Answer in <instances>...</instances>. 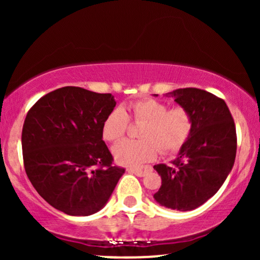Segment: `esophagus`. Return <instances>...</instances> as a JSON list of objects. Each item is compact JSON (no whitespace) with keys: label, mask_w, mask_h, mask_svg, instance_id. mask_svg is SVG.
<instances>
[{"label":"esophagus","mask_w":260,"mask_h":260,"mask_svg":"<svg viewBox=\"0 0 260 260\" xmlns=\"http://www.w3.org/2000/svg\"><path fill=\"white\" fill-rule=\"evenodd\" d=\"M148 170H149V168H145L144 170H142V169H129L128 171H129L131 174L137 175L138 177H143V176H145V174H147Z\"/></svg>","instance_id":"1"}]
</instances>
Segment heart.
Returning <instances> with one entry per match:
<instances>
[{
    "label": "heart",
    "instance_id": "1",
    "mask_svg": "<svg viewBox=\"0 0 260 260\" xmlns=\"http://www.w3.org/2000/svg\"><path fill=\"white\" fill-rule=\"evenodd\" d=\"M128 116L143 123L138 140L124 139L112 148L113 159L118 165L139 168L154 160L161 150L172 154L182 148L192 132V116L184 107L169 109L155 99H142L131 103L128 115L123 107H115L103 123V136L109 142L120 139L126 133Z\"/></svg>",
    "mask_w": 260,
    "mask_h": 260
}]
</instances>
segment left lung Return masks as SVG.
Instances as JSON below:
<instances>
[{"label": "left lung", "mask_w": 260, "mask_h": 260, "mask_svg": "<svg viewBox=\"0 0 260 260\" xmlns=\"http://www.w3.org/2000/svg\"><path fill=\"white\" fill-rule=\"evenodd\" d=\"M164 95L190 113L192 132L171 165L154 166L161 176L154 199L161 207L189 211L215 194L234 168L235 122L225 101L211 92L183 88Z\"/></svg>", "instance_id": "8db88e82"}]
</instances>
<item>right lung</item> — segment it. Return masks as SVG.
Masks as SVG:
<instances>
[{"mask_svg":"<svg viewBox=\"0 0 260 260\" xmlns=\"http://www.w3.org/2000/svg\"><path fill=\"white\" fill-rule=\"evenodd\" d=\"M115 106L111 94L63 86L39 99L26 115L22 132L26 175L39 194L67 215L101 210L124 174L111 165L103 140V123Z\"/></svg>","mask_w":260,"mask_h":260,"instance_id":"1","label":"right lung"}]
</instances>
